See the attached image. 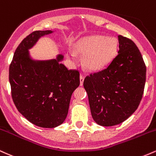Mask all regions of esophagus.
I'll use <instances>...</instances> for the list:
<instances>
[{"label":"esophagus","instance_id":"34e87169","mask_svg":"<svg viewBox=\"0 0 156 156\" xmlns=\"http://www.w3.org/2000/svg\"><path fill=\"white\" fill-rule=\"evenodd\" d=\"M84 78H85V76H84L83 73H80V86L83 85Z\"/></svg>","mask_w":156,"mask_h":156}]
</instances>
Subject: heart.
Instances as JSON below:
<instances>
[{"label":"heart","instance_id":"heart-1","mask_svg":"<svg viewBox=\"0 0 156 156\" xmlns=\"http://www.w3.org/2000/svg\"><path fill=\"white\" fill-rule=\"evenodd\" d=\"M118 40L115 37L93 35L84 37L75 45L76 52L83 55V63L87 69L98 71L110 63L117 55ZM69 58L76 62L75 53H70Z\"/></svg>","mask_w":156,"mask_h":156}]
</instances>
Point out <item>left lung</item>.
Listing matches in <instances>:
<instances>
[{
    "label": "left lung",
    "instance_id": "obj_1",
    "mask_svg": "<svg viewBox=\"0 0 156 156\" xmlns=\"http://www.w3.org/2000/svg\"><path fill=\"white\" fill-rule=\"evenodd\" d=\"M118 54L105 69L90 73L83 80L93 119L102 126L124 122L142 99L146 66L131 39L118 36Z\"/></svg>",
    "mask_w": 156,
    "mask_h": 156
}]
</instances>
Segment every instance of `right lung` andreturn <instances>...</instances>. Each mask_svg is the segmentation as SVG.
Masks as SVG:
<instances>
[{
	"mask_svg": "<svg viewBox=\"0 0 156 156\" xmlns=\"http://www.w3.org/2000/svg\"><path fill=\"white\" fill-rule=\"evenodd\" d=\"M51 31H35L20 42L9 66L12 98L18 112L30 122L53 128L67 117L73 92L80 85L78 69H68L57 59L34 62L28 49Z\"/></svg>",
	"mask_w": 156,
	"mask_h": 156,
	"instance_id": "add662e5",
	"label": "right lung"
}]
</instances>
